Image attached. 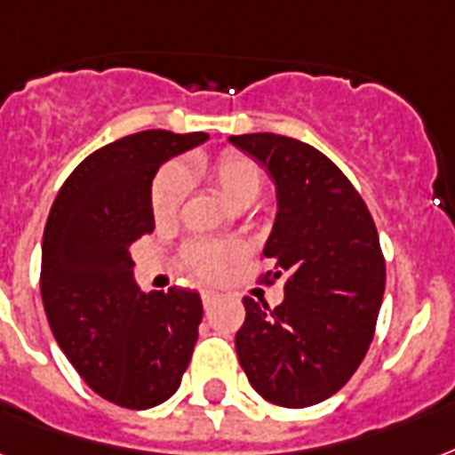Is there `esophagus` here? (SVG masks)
Here are the masks:
<instances>
[{
	"mask_svg": "<svg viewBox=\"0 0 455 455\" xmlns=\"http://www.w3.org/2000/svg\"><path fill=\"white\" fill-rule=\"evenodd\" d=\"M200 296H203V305L204 307H210V305L214 303V300H217V293H214V291H200Z\"/></svg>",
	"mask_w": 455,
	"mask_h": 455,
	"instance_id": "esophagus-1",
	"label": "esophagus"
}]
</instances>
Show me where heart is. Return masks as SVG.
<instances>
[{"label":"heart","instance_id":"obj_1","mask_svg":"<svg viewBox=\"0 0 455 455\" xmlns=\"http://www.w3.org/2000/svg\"><path fill=\"white\" fill-rule=\"evenodd\" d=\"M193 173L210 183L234 207H248L255 203L265 183V173L258 162L238 150H221L214 157L200 159L190 169L164 166L155 176L150 188L152 220L157 224H169L179 217L186 196V179ZM238 255L241 245L235 243L193 241L183 248V262L197 279H217Z\"/></svg>","mask_w":455,"mask_h":455}]
</instances>
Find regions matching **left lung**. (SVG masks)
Segmentation results:
<instances>
[{"label":"left lung","mask_w":455,"mask_h":455,"mask_svg":"<svg viewBox=\"0 0 455 455\" xmlns=\"http://www.w3.org/2000/svg\"><path fill=\"white\" fill-rule=\"evenodd\" d=\"M258 159L276 183L279 214L262 258V283L283 279V300L243 298L235 331L243 372L259 396L307 408L334 396L374 339L387 262L379 234L346 173L317 148L279 133L228 138Z\"/></svg>","instance_id":"left-lung-1"}]
</instances>
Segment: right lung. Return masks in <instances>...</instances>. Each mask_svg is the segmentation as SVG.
Here are the masks:
<instances>
[{"mask_svg":"<svg viewBox=\"0 0 455 455\" xmlns=\"http://www.w3.org/2000/svg\"><path fill=\"white\" fill-rule=\"evenodd\" d=\"M204 138L157 128L104 145L68 173L44 224L40 293L52 334L90 389L121 408L164 403L193 358L200 296L140 293L131 245L155 228L157 166Z\"/></svg>","mask_w":455,"mask_h":455,"instance_id":"right-lung-1","label":"right lung"}]
</instances>
